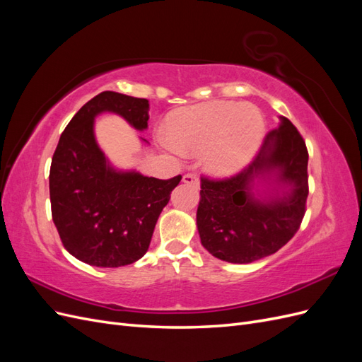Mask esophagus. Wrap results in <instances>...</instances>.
<instances>
[{"mask_svg": "<svg viewBox=\"0 0 362 362\" xmlns=\"http://www.w3.org/2000/svg\"><path fill=\"white\" fill-rule=\"evenodd\" d=\"M182 181H184V182H187V184H194V185H199V178H198V175H196L194 172H189V173H185L184 177H182Z\"/></svg>", "mask_w": 362, "mask_h": 362, "instance_id": "obj_1", "label": "esophagus"}]
</instances>
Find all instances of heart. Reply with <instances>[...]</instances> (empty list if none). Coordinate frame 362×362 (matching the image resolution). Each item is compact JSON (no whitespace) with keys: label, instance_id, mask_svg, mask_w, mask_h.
Wrapping results in <instances>:
<instances>
[{"label":"heart","instance_id":"obj_1","mask_svg":"<svg viewBox=\"0 0 362 362\" xmlns=\"http://www.w3.org/2000/svg\"><path fill=\"white\" fill-rule=\"evenodd\" d=\"M262 116L238 104H202L182 108L169 117V137L161 139L170 152H198L208 172L229 175L242 169L264 139Z\"/></svg>","mask_w":362,"mask_h":362}]
</instances>
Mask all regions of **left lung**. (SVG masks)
Masks as SVG:
<instances>
[{
    "mask_svg": "<svg viewBox=\"0 0 362 362\" xmlns=\"http://www.w3.org/2000/svg\"><path fill=\"white\" fill-rule=\"evenodd\" d=\"M273 168L283 183L292 185V194L259 203L250 193V181ZM308 193V149L298 128L282 117L245 169L225 178L201 177L196 214L201 243L216 258L234 264L275 254L299 231Z\"/></svg>",
    "mask_w": 362,
    "mask_h": 362,
    "instance_id": "8db88e82",
    "label": "left lung"
}]
</instances>
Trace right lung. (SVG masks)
Segmentation results:
<instances>
[{"label":"right lung","instance_id":"obj_1","mask_svg":"<svg viewBox=\"0 0 362 362\" xmlns=\"http://www.w3.org/2000/svg\"><path fill=\"white\" fill-rule=\"evenodd\" d=\"M149 103L117 92L87 101L60 136L49 169L51 214L71 255L96 267H120L149 247L163 208L181 175L170 180L120 173L108 166L93 137V119L113 112L145 129Z\"/></svg>","mask_w":362,"mask_h":362}]
</instances>
